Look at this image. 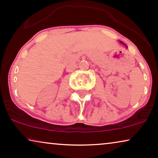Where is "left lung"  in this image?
Listing matches in <instances>:
<instances>
[{
    "instance_id": "1",
    "label": "left lung",
    "mask_w": 158,
    "mask_h": 158,
    "mask_svg": "<svg viewBox=\"0 0 158 158\" xmlns=\"http://www.w3.org/2000/svg\"><path fill=\"white\" fill-rule=\"evenodd\" d=\"M120 42H121V43H122V44H124V45H125V44H124V43H123V42H122V41H120Z\"/></svg>"
}]
</instances>
